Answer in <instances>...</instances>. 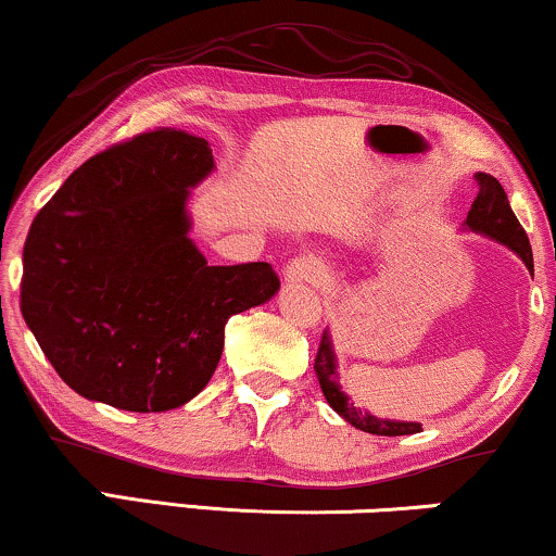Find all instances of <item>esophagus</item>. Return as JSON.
<instances>
[{
  "instance_id": "34e87169",
  "label": "esophagus",
  "mask_w": 556,
  "mask_h": 556,
  "mask_svg": "<svg viewBox=\"0 0 556 556\" xmlns=\"http://www.w3.org/2000/svg\"><path fill=\"white\" fill-rule=\"evenodd\" d=\"M283 278L288 280V283L316 286V283H321V280L326 278V265L318 261L316 255L303 253L299 257H293V261L286 265Z\"/></svg>"
}]
</instances>
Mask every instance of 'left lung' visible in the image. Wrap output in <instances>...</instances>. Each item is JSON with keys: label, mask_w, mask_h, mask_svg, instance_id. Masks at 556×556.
Returning <instances> with one entry per match:
<instances>
[{"label": "left lung", "mask_w": 556, "mask_h": 556, "mask_svg": "<svg viewBox=\"0 0 556 556\" xmlns=\"http://www.w3.org/2000/svg\"><path fill=\"white\" fill-rule=\"evenodd\" d=\"M476 181H478V194L468 210L466 227L473 232L485 235V238L504 242L506 248H511L514 253L521 257L523 265L531 270V276H534V255H531L529 238L527 232H523V227L519 225V219H516L511 204H508L504 187L498 185L496 177H491V174H483V172L476 174ZM314 369H316V379L318 384H321L326 402H329V405L337 409L349 425H354V428L371 432V435H413V432H422L420 422L379 420V417L369 415L367 409L362 413L359 407H354V402H349V397L339 387L337 356H333L329 331H324L321 344H318Z\"/></svg>", "instance_id": "1"}]
</instances>
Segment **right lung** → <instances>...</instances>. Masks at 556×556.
<instances>
[{"label":"right lung","mask_w":556,"mask_h":556,"mask_svg":"<svg viewBox=\"0 0 556 556\" xmlns=\"http://www.w3.org/2000/svg\"><path fill=\"white\" fill-rule=\"evenodd\" d=\"M210 143L156 128L90 156L37 212L20 308L80 397L164 413L207 387L227 318L276 295L268 263L207 265L189 240V189Z\"/></svg>","instance_id":"add662e5"}]
</instances>
